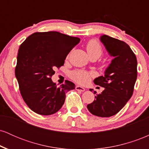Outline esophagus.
I'll use <instances>...</instances> for the list:
<instances>
[{"mask_svg":"<svg viewBox=\"0 0 149 149\" xmlns=\"http://www.w3.org/2000/svg\"><path fill=\"white\" fill-rule=\"evenodd\" d=\"M76 90H78V91L79 92H84L85 90V89L84 88H83V87H80L79 85H77L76 87Z\"/></svg>","mask_w":149,"mask_h":149,"instance_id":"1","label":"esophagus"}]
</instances>
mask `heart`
<instances>
[{
	"label": "heart",
	"instance_id": "b5f03b06",
	"mask_svg": "<svg viewBox=\"0 0 149 149\" xmlns=\"http://www.w3.org/2000/svg\"><path fill=\"white\" fill-rule=\"evenodd\" d=\"M89 57H96L99 58L102 54L103 49L100 42L96 39L89 40L85 45ZM92 77V73L83 70H76L71 73V78L76 83L81 85H85L89 83Z\"/></svg>",
	"mask_w": 149,
	"mask_h": 149
}]
</instances>
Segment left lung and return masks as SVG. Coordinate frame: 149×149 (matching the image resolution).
<instances>
[{
  "mask_svg": "<svg viewBox=\"0 0 149 149\" xmlns=\"http://www.w3.org/2000/svg\"><path fill=\"white\" fill-rule=\"evenodd\" d=\"M100 40L114 59L104 76L94 80L95 84L105 89L97 94L94 102L87 107L93 115L111 117L118 113L132 95L137 77V61L134 53L124 41L107 35L102 36ZM90 90L92 92V89Z\"/></svg>",
  "mask_w": 149,
  "mask_h": 149,
  "instance_id": "1",
  "label": "left lung"
}]
</instances>
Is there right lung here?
<instances>
[{"label": "right lung", "mask_w": 149, "mask_h": 149, "mask_svg": "<svg viewBox=\"0 0 149 149\" xmlns=\"http://www.w3.org/2000/svg\"><path fill=\"white\" fill-rule=\"evenodd\" d=\"M79 42V38L59 32H36L20 45L15 76L22 98L33 111L43 116L55 113L64 103L65 92L75 89L74 83L67 80L57 87L51 78Z\"/></svg>", "instance_id": "add662e5"}]
</instances>
